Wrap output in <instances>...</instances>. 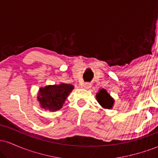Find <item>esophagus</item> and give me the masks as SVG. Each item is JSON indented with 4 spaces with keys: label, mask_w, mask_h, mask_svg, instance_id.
<instances>
[{
    "label": "esophagus",
    "mask_w": 158,
    "mask_h": 158,
    "mask_svg": "<svg viewBox=\"0 0 158 158\" xmlns=\"http://www.w3.org/2000/svg\"><path fill=\"white\" fill-rule=\"evenodd\" d=\"M82 85L83 87H84L85 88H87V89H88V88H90V87H91V84H90V82H85V83H82Z\"/></svg>",
    "instance_id": "1"
}]
</instances>
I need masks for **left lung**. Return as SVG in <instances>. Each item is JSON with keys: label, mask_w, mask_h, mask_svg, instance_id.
Returning <instances> with one entry per match:
<instances>
[{"label": "left lung", "mask_w": 158, "mask_h": 158, "mask_svg": "<svg viewBox=\"0 0 158 158\" xmlns=\"http://www.w3.org/2000/svg\"><path fill=\"white\" fill-rule=\"evenodd\" d=\"M97 99L98 102L102 106L103 108H112L114 104V99L110 97V95L107 93V91L105 89H102L99 91V93L97 94Z\"/></svg>", "instance_id": "left-lung-1"}]
</instances>
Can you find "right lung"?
Masks as SVG:
<instances>
[{"instance_id":"1","label":"right lung","mask_w":158,"mask_h":158,"mask_svg":"<svg viewBox=\"0 0 158 158\" xmlns=\"http://www.w3.org/2000/svg\"><path fill=\"white\" fill-rule=\"evenodd\" d=\"M73 89V86L70 84L62 83L59 85H48L40 88L38 99L44 109L59 110Z\"/></svg>"}]
</instances>
